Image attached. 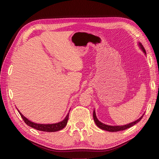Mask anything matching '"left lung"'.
<instances>
[{"mask_svg": "<svg viewBox=\"0 0 159 159\" xmlns=\"http://www.w3.org/2000/svg\"><path fill=\"white\" fill-rule=\"evenodd\" d=\"M138 45H139V48H141V50L144 52L145 55H147L146 51H145V48H144L143 46L141 44L140 42L138 43ZM143 115H144V114L142 115V116L140 118L138 119L137 120H136V121H134L133 122H131V123H130L127 124V125H117V126L115 125V126H113V125H105V124L102 123L101 121H99L98 119L97 118V117H96L95 109L93 110V119H94V121L96 124V125H97L101 129H103V130H104V131H109V132H117V131H123V130H125L128 128H130L131 127L134 125L137 124V123L140 121L141 119L143 118Z\"/></svg>", "mask_w": 159, "mask_h": 159, "instance_id": "1", "label": "left lung"}]
</instances>
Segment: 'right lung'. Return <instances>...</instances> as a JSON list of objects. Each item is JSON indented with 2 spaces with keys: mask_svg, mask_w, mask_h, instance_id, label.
Segmentation results:
<instances>
[{
  "mask_svg": "<svg viewBox=\"0 0 159 159\" xmlns=\"http://www.w3.org/2000/svg\"><path fill=\"white\" fill-rule=\"evenodd\" d=\"M18 111L20 113V116L22 117V119L25 121V123L27 125L31 127L32 128L35 129L36 130H38V131H45V132H56L57 131H60V130H61L62 129H64L67 125V123H68V120L69 118V113L68 115H66V117L65 119L59 123H52V124H39V123H34L31 121H30L29 119H28L26 117H25L24 115L20 112V111L18 109Z\"/></svg>",
  "mask_w": 159,
  "mask_h": 159,
  "instance_id": "right-lung-1",
  "label": "right lung"
}]
</instances>
